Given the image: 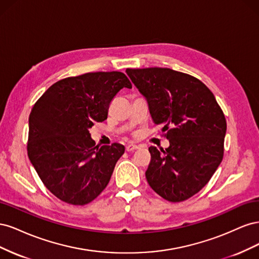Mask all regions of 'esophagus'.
<instances>
[{"label":"esophagus","mask_w":259,"mask_h":259,"mask_svg":"<svg viewBox=\"0 0 259 259\" xmlns=\"http://www.w3.org/2000/svg\"><path fill=\"white\" fill-rule=\"evenodd\" d=\"M139 147L136 146V145H127L126 146V151H133V150H136V149H138Z\"/></svg>","instance_id":"1"}]
</instances>
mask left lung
<instances>
[{
    "label": "left lung",
    "mask_w": 259,
    "mask_h": 259,
    "mask_svg": "<svg viewBox=\"0 0 259 259\" xmlns=\"http://www.w3.org/2000/svg\"><path fill=\"white\" fill-rule=\"evenodd\" d=\"M169 142L149 148L147 182L163 199L182 202L204 187L221 164L227 123L215 96L194 76L168 68L126 69Z\"/></svg>",
    "instance_id": "1"
}]
</instances>
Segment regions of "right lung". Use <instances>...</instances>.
<instances>
[{
	"mask_svg": "<svg viewBox=\"0 0 259 259\" xmlns=\"http://www.w3.org/2000/svg\"><path fill=\"white\" fill-rule=\"evenodd\" d=\"M132 83L122 72H90L53 84L29 116L28 155L59 200L84 205L107 187L125 148L96 146L90 128L108 116L111 100Z\"/></svg>",
	"mask_w": 259,
	"mask_h": 259,
	"instance_id": "obj_1",
	"label": "right lung"
}]
</instances>
